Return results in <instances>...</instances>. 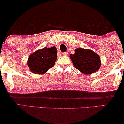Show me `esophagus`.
Here are the masks:
<instances>
[{"mask_svg":"<svg viewBox=\"0 0 124 124\" xmlns=\"http://www.w3.org/2000/svg\"><path fill=\"white\" fill-rule=\"evenodd\" d=\"M68 54V52H62V55H64V56H65V55H67Z\"/></svg>","mask_w":124,"mask_h":124,"instance_id":"1","label":"esophagus"}]
</instances>
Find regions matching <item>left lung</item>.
Here are the masks:
<instances>
[{"label": "left lung", "mask_w": 124, "mask_h": 124, "mask_svg": "<svg viewBox=\"0 0 124 124\" xmlns=\"http://www.w3.org/2000/svg\"><path fill=\"white\" fill-rule=\"evenodd\" d=\"M74 51L75 54H70L69 57L76 69L85 74L93 73L99 70L101 61L97 54L91 50L82 48Z\"/></svg>", "instance_id": "1"}]
</instances>
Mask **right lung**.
Masks as SVG:
<instances>
[{"mask_svg": "<svg viewBox=\"0 0 124 124\" xmlns=\"http://www.w3.org/2000/svg\"><path fill=\"white\" fill-rule=\"evenodd\" d=\"M57 50L55 47H45L31 54L28 58V64L30 70L35 74H43L55 65L57 59Z\"/></svg>", "mask_w": 124, "mask_h": 124, "instance_id": "add662e5", "label": "right lung"}]
</instances>
